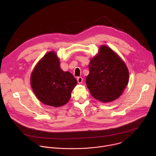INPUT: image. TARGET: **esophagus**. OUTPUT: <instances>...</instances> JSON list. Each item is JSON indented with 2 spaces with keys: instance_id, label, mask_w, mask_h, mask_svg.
I'll use <instances>...</instances> for the list:
<instances>
[{
  "instance_id": "1",
  "label": "esophagus",
  "mask_w": 156,
  "mask_h": 156,
  "mask_svg": "<svg viewBox=\"0 0 156 156\" xmlns=\"http://www.w3.org/2000/svg\"><path fill=\"white\" fill-rule=\"evenodd\" d=\"M77 81H78V83H79V84H81V83H82V82H83V78L82 77H78L77 78Z\"/></svg>"
}]
</instances>
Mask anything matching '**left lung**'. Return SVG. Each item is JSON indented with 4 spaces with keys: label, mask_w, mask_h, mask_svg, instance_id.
I'll return each mask as SVG.
<instances>
[{
    "label": "left lung",
    "mask_w": 156,
    "mask_h": 156,
    "mask_svg": "<svg viewBox=\"0 0 156 156\" xmlns=\"http://www.w3.org/2000/svg\"><path fill=\"white\" fill-rule=\"evenodd\" d=\"M86 83L91 95L103 102H112L123 93L129 73L124 62L112 49L102 46L99 54L91 60Z\"/></svg>",
    "instance_id": "left-lung-1"
}]
</instances>
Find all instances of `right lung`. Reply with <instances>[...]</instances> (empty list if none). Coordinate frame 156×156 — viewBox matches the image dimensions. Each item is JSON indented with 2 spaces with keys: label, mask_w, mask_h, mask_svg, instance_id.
Wrapping results in <instances>:
<instances>
[{
  "label": "right lung",
  "mask_w": 156,
  "mask_h": 156,
  "mask_svg": "<svg viewBox=\"0 0 156 156\" xmlns=\"http://www.w3.org/2000/svg\"><path fill=\"white\" fill-rule=\"evenodd\" d=\"M77 81L69 72H63L56 54L49 52L34 68L31 84L37 99L43 104L58 107L67 103Z\"/></svg>",
  "instance_id": "right-lung-1"
}]
</instances>
